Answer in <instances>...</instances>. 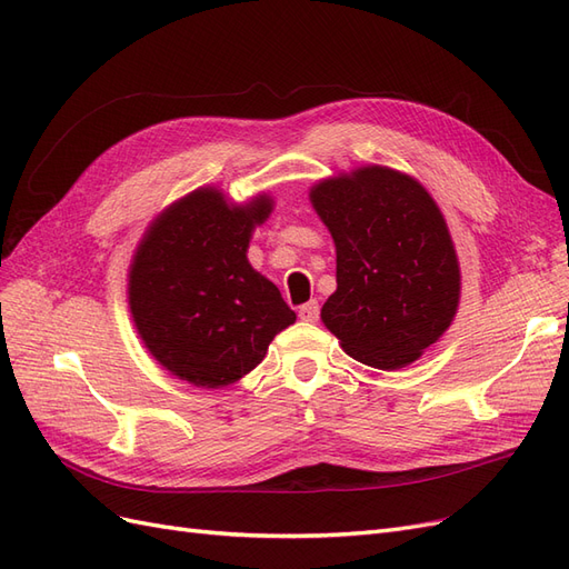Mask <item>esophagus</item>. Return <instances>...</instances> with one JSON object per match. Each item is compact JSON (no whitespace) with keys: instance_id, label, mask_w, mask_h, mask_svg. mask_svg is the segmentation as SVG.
I'll list each match as a JSON object with an SVG mask.
<instances>
[{"instance_id":"obj_1","label":"esophagus","mask_w":569,"mask_h":569,"mask_svg":"<svg viewBox=\"0 0 569 569\" xmlns=\"http://www.w3.org/2000/svg\"><path fill=\"white\" fill-rule=\"evenodd\" d=\"M318 316H320L318 301H308V303H303V306L299 308V318H301L303 322H316Z\"/></svg>"}]
</instances>
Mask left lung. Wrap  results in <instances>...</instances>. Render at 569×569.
Listing matches in <instances>:
<instances>
[{
  "label": "left lung",
  "mask_w": 569,
  "mask_h": 569,
  "mask_svg": "<svg viewBox=\"0 0 569 569\" xmlns=\"http://www.w3.org/2000/svg\"><path fill=\"white\" fill-rule=\"evenodd\" d=\"M308 199L337 249L322 325L363 366H410L460 303L458 253L437 201L416 178L377 163L318 180Z\"/></svg>",
  "instance_id": "obj_1"
}]
</instances>
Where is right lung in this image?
Segmentation results:
<instances>
[{"label": "right lung", "mask_w": 569, "mask_h": 569, "mask_svg": "<svg viewBox=\"0 0 569 569\" xmlns=\"http://www.w3.org/2000/svg\"><path fill=\"white\" fill-rule=\"evenodd\" d=\"M261 192L237 203L199 187L149 222L128 268V306L144 349L182 382L222 389L249 375L297 313L251 268V234L272 213Z\"/></svg>", "instance_id": "right-lung-1"}]
</instances>
